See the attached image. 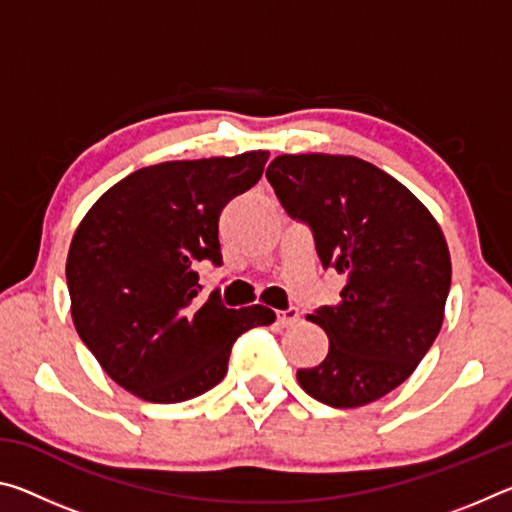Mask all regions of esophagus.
<instances>
[{
  "mask_svg": "<svg viewBox=\"0 0 512 512\" xmlns=\"http://www.w3.org/2000/svg\"><path fill=\"white\" fill-rule=\"evenodd\" d=\"M298 318H300V311H298L296 307H289V309H284V311H277V316H275L277 325H280V327H293V325L298 323Z\"/></svg>",
  "mask_w": 512,
  "mask_h": 512,
  "instance_id": "34e87169",
  "label": "esophagus"
}]
</instances>
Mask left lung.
<instances>
[{
	"label": "left lung",
	"instance_id": "obj_1",
	"mask_svg": "<svg viewBox=\"0 0 512 512\" xmlns=\"http://www.w3.org/2000/svg\"><path fill=\"white\" fill-rule=\"evenodd\" d=\"M266 178L311 230L323 268L348 277L339 305L307 316L329 352L298 370L300 386L334 409L375 402L411 377L443 325L452 284L443 230L402 183L352 155H277Z\"/></svg>",
	"mask_w": 512,
	"mask_h": 512
}]
</instances>
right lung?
I'll list each match as a JSON object with an SVG mask.
<instances>
[{
    "label": "right lung",
    "instance_id": "obj_1",
    "mask_svg": "<svg viewBox=\"0 0 512 512\" xmlns=\"http://www.w3.org/2000/svg\"><path fill=\"white\" fill-rule=\"evenodd\" d=\"M268 151L178 160L119 180L90 207L67 255V289L81 341L128 393L176 404L228 372L241 334L271 325L262 305L201 300L196 268L223 264L219 216L262 178Z\"/></svg>",
    "mask_w": 512,
    "mask_h": 512
}]
</instances>
